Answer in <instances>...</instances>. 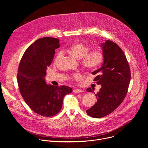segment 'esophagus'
<instances>
[{
    "mask_svg": "<svg viewBox=\"0 0 148 148\" xmlns=\"http://www.w3.org/2000/svg\"><path fill=\"white\" fill-rule=\"evenodd\" d=\"M82 91H82V90H80V89H75V90H73V92H75V93H77V94L80 93V92H82Z\"/></svg>",
    "mask_w": 148,
    "mask_h": 148,
    "instance_id": "obj_1",
    "label": "esophagus"
}]
</instances>
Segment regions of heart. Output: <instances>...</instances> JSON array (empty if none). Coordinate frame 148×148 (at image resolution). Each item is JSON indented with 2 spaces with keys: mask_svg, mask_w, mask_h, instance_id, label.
Listing matches in <instances>:
<instances>
[{
  "mask_svg": "<svg viewBox=\"0 0 148 148\" xmlns=\"http://www.w3.org/2000/svg\"><path fill=\"white\" fill-rule=\"evenodd\" d=\"M64 51L77 59H81L83 68L88 71L96 70L102 64L103 60V54L100 50H94L89 51V47L81 42H76L70 45ZM62 53L58 52L54 59L57 63L62 57ZM78 74L73 75L74 78L78 77Z\"/></svg>",
  "mask_w": 148,
  "mask_h": 148,
  "instance_id": "1",
  "label": "heart"
}]
</instances>
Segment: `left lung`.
Segmentation results:
<instances>
[{
	"instance_id": "obj_1",
	"label": "left lung",
	"mask_w": 148,
	"mask_h": 148,
	"mask_svg": "<svg viewBox=\"0 0 148 148\" xmlns=\"http://www.w3.org/2000/svg\"><path fill=\"white\" fill-rule=\"evenodd\" d=\"M103 54L102 67L92 72L94 81L101 84L95 94L97 102L86 111L92 118H102L112 112L123 101L131 80L130 67L125 54L114 42L106 40L101 46ZM87 91L93 92L91 88Z\"/></svg>"
}]
</instances>
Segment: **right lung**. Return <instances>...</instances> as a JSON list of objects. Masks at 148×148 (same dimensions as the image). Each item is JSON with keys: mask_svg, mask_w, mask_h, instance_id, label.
Segmentation results:
<instances>
[{"mask_svg": "<svg viewBox=\"0 0 148 148\" xmlns=\"http://www.w3.org/2000/svg\"><path fill=\"white\" fill-rule=\"evenodd\" d=\"M59 40L43 37L37 40L25 51L18 68L17 83L21 95L36 114L50 117L62 108L64 96L71 93L70 87L47 85L45 77L53 61Z\"/></svg>", "mask_w": 148, "mask_h": 148, "instance_id": "right-lung-1", "label": "right lung"}]
</instances>
